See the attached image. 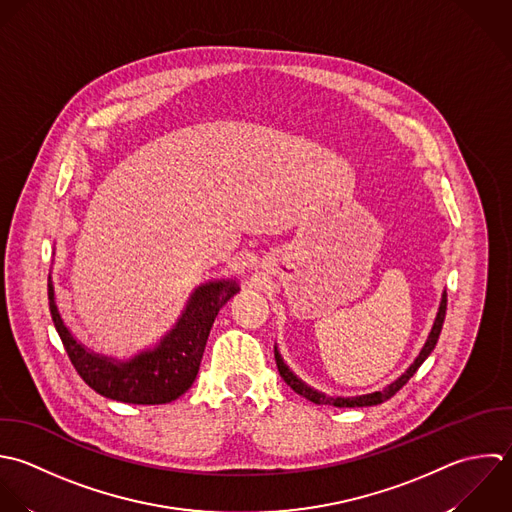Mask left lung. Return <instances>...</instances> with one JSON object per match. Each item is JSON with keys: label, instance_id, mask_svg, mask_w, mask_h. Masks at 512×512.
I'll use <instances>...</instances> for the list:
<instances>
[{"label": "left lung", "instance_id": "obj_1", "mask_svg": "<svg viewBox=\"0 0 512 512\" xmlns=\"http://www.w3.org/2000/svg\"><path fill=\"white\" fill-rule=\"evenodd\" d=\"M445 315H447V291H443V297H441V305H439V311H437V317H435V323H433V329L421 349V353L417 355V359L411 363V367L399 377L395 379L391 385L375 391V393H367V395H357V397H329L313 387H309L305 381H301L289 367L287 363L283 361L277 345H275V361H277V369H279V375L283 377V381L301 397H305L307 401L315 403V405H333V407H373V405H381L385 401H389L399 389H403V385H407V381L419 371V367L425 363V359L433 353L437 341H439V335H441V329H443V323H445Z\"/></svg>", "mask_w": 512, "mask_h": 512}]
</instances>
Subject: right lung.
Instances as JSON below:
<instances>
[{
    "label": "right lung",
    "mask_w": 512,
    "mask_h": 512,
    "mask_svg": "<svg viewBox=\"0 0 512 512\" xmlns=\"http://www.w3.org/2000/svg\"><path fill=\"white\" fill-rule=\"evenodd\" d=\"M235 293H239L235 279L201 283L175 325L153 347L129 359H117L95 353L73 337L57 309L51 273L47 279L51 319L79 377L95 393L131 405H165L189 391L199 373L213 321Z\"/></svg>",
    "instance_id": "add662e5"
}]
</instances>
